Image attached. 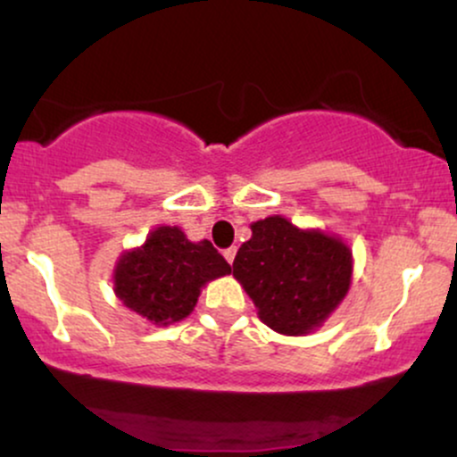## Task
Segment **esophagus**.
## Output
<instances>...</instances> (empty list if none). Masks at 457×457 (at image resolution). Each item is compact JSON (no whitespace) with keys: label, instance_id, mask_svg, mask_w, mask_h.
I'll return each mask as SVG.
<instances>
[{"label":"esophagus","instance_id":"esophagus-1","mask_svg":"<svg viewBox=\"0 0 457 457\" xmlns=\"http://www.w3.org/2000/svg\"><path fill=\"white\" fill-rule=\"evenodd\" d=\"M223 255H225V260H228L229 264H232L234 258H236V246H229V249H225Z\"/></svg>","mask_w":457,"mask_h":457}]
</instances>
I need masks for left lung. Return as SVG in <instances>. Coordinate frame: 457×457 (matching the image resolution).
Listing matches in <instances>:
<instances>
[{
	"mask_svg": "<svg viewBox=\"0 0 457 457\" xmlns=\"http://www.w3.org/2000/svg\"><path fill=\"white\" fill-rule=\"evenodd\" d=\"M232 269L262 322L296 337L322 327L342 305L353 281V251L339 236L272 214L251 223Z\"/></svg>",
	"mask_w": 457,
	"mask_h": 457,
	"instance_id": "8db88e82",
	"label": "left lung"
}]
</instances>
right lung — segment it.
I'll list each match as a JSON object with an SVG mask.
<instances>
[{"instance_id":"obj_1","label":"right lung","mask_w":457,"mask_h":457,"mask_svg":"<svg viewBox=\"0 0 457 457\" xmlns=\"http://www.w3.org/2000/svg\"><path fill=\"white\" fill-rule=\"evenodd\" d=\"M229 272L211 240L191 243L176 225H161L115 262L113 292L130 312L167 327L191 316L202 287Z\"/></svg>"}]
</instances>
